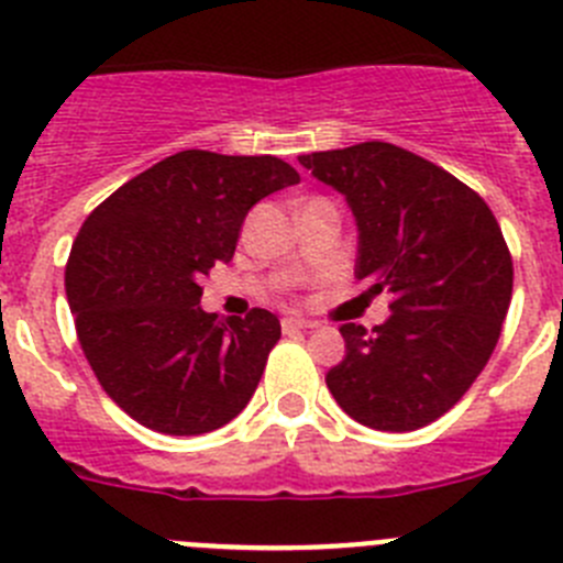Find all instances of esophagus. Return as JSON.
<instances>
[{"instance_id":"esophagus-1","label":"esophagus","mask_w":563,"mask_h":563,"mask_svg":"<svg viewBox=\"0 0 563 563\" xmlns=\"http://www.w3.org/2000/svg\"><path fill=\"white\" fill-rule=\"evenodd\" d=\"M312 327H316V321H310V318H301V316H287V318H282V330H285V332L312 330Z\"/></svg>"}]
</instances>
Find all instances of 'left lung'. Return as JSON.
Instances as JSON below:
<instances>
[{"instance_id":"1","label":"left lung","mask_w":563,"mask_h":563,"mask_svg":"<svg viewBox=\"0 0 563 563\" xmlns=\"http://www.w3.org/2000/svg\"><path fill=\"white\" fill-rule=\"evenodd\" d=\"M357 222L355 278L391 292L372 332L343 324L327 386L352 420L415 431L460 402L485 369L514 296V258L494 211L454 174L391 143L301 154Z\"/></svg>"}]
</instances>
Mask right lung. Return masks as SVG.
I'll return each mask as SVG.
<instances>
[{"label":"right lung","instance_id":"add662e5","mask_svg":"<svg viewBox=\"0 0 563 563\" xmlns=\"http://www.w3.org/2000/svg\"><path fill=\"white\" fill-rule=\"evenodd\" d=\"M298 172L273 154L188 148L123 183L89 213L69 251V310L89 366L132 420L161 434L222 429L256 391L278 318H217L202 276L231 262L239 228Z\"/></svg>","mask_w":563,"mask_h":563}]
</instances>
